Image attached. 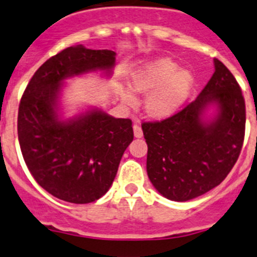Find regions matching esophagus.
Segmentation results:
<instances>
[{"label":"esophagus","mask_w":257,"mask_h":257,"mask_svg":"<svg viewBox=\"0 0 257 257\" xmlns=\"http://www.w3.org/2000/svg\"><path fill=\"white\" fill-rule=\"evenodd\" d=\"M133 131H134V137H136V138H142V137H143V131H142L139 124H134Z\"/></svg>","instance_id":"1"}]
</instances>
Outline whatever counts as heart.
<instances>
[{
	"mask_svg": "<svg viewBox=\"0 0 257 257\" xmlns=\"http://www.w3.org/2000/svg\"><path fill=\"white\" fill-rule=\"evenodd\" d=\"M129 85L134 93H149L146 99V111L149 115L166 118L184 103L193 85V78L188 70L179 69L172 60L158 59L137 70ZM121 98L126 103L134 100L131 90L121 91Z\"/></svg>",
	"mask_w": 257,
	"mask_h": 257,
	"instance_id": "1",
	"label": "heart"
}]
</instances>
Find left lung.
Masks as SVG:
<instances>
[{
  "mask_svg": "<svg viewBox=\"0 0 257 257\" xmlns=\"http://www.w3.org/2000/svg\"><path fill=\"white\" fill-rule=\"evenodd\" d=\"M215 73L195 100L161 121L142 124L147 173L154 188L184 202L211 191L235 166L245 137V99L235 76L215 59ZM211 105L218 113L206 121Z\"/></svg>",
  "mask_w": 257,
  "mask_h": 257,
  "instance_id": "1",
  "label": "left lung"
}]
</instances>
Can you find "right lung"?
Instances as JSON below:
<instances>
[{"label": "right lung", "mask_w": 257, "mask_h": 257, "mask_svg": "<svg viewBox=\"0 0 257 257\" xmlns=\"http://www.w3.org/2000/svg\"><path fill=\"white\" fill-rule=\"evenodd\" d=\"M115 55L83 45L62 50L37 69L20 101L17 134L25 163L35 181L59 200L90 203L105 195L133 141L131 119L100 109L66 120L57 113L64 81L91 71L110 76Z\"/></svg>", "instance_id": "add662e5"}]
</instances>
